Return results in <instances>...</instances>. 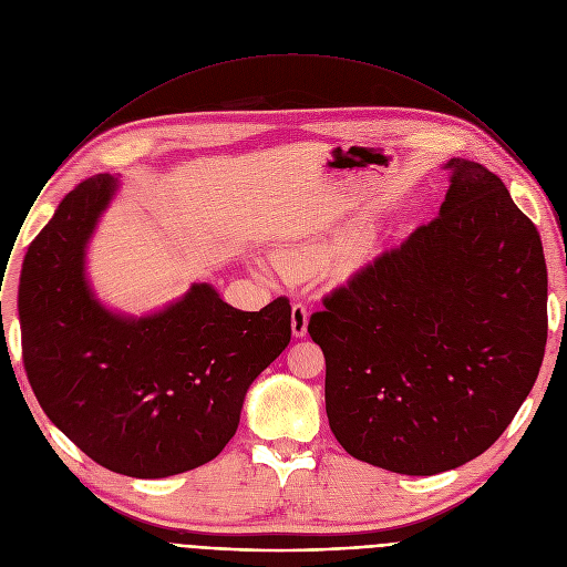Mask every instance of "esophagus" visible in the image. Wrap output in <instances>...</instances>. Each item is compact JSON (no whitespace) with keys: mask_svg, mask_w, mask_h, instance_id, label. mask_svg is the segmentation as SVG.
I'll list each match as a JSON object with an SVG mask.
<instances>
[{"mask_svg":"<svg viewBox=\"0 0 567 567\" xmlns=\"http://www.w3.org/2000/svg\"><path fill=\"white\" fill-rule=\"evenodd\" d=\"M307 320H309V311L302 302H293L291 307V332L296 339H302L307 334Z\"/></svg>","mask_w":567,"mask_h":567,"instance_id":"1","label":"esophagus"}]
</instances>
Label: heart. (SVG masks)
<instances>
[{
    "instance_id": "heart-1",
    "label": "heart",
    "mask_w": 567,
    "mask_h": 567,
    "mask_svg": "<svg viewBox=\"0 0 567 567\" xmlns=\"http://www.w3.org/2000/svg\"><path fill=\"white\" fill-rule=\"evenodd\" d=\"M313 260L316 258L309 251H287V254L278 256V267H280V271H285L289 276H298L307 267H311Z\"/></svg>"
}]
</instances>
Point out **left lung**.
I'll list each match as a JSON object with an SVG mask.
<instances>
[{
  "label": "left lung",
  "mask_w": 567,
  "mask_h": 567,
  "mask_svg": "<svg viewBox=\"0 0 567 567\" xmlns=\"http://www.w3.org/2000/svg\"><path fill=\"white\" fill-rule=\"evenodd\" d=\"M440 215L322 296L326 411L357 460L435 475L487 451L529 394L547 343L540 235L503 179L451 158Z\"/></svg>",
  "instance_id": "left-lung-1"
}]
</instances>
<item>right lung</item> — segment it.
Wrapping results in <instances>:
<instances>
[{
  "mask_svg": "<svg viewBox=\"0 0 567 567\" xmlns=\"http://www.w3.org/2000/svg\"><path fill=\"white\" fill-rule=\"evenodd\" d=\"M114 179L80 182L31 241L20 278L22 359L47 417L101 466L168 477L221 453L254 379L291 341L285 296L260 311L208 285L130 320L103 309L83 276L85 245Z\"/></svg>",
  "mask_w": 567,
  "mask_h": 567,
  "instance_id": "obj_1",
  "label": "right lung"
}]
</instances>
